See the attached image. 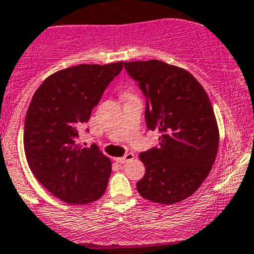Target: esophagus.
Instances as JSON below:
<instances>
[{
    "mask_svg": "<svg viewBox=\"0 0 254 254\" xmlns=\"http://www.w3.org/2000/svg\"><path fill=\"white\" fill-rule=\"evenodd\" d=\"M134 159V154L132 153H127V154L124 155V157H120V158H115V161L118 162V163H127V162H130Z\"/></svg>",
    "mask_w": 254,
    "mask_h": 254,
    "instance_id": "1",
    "label": "esophagus"
}]
</instances>
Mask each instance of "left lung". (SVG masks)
<instances>
[{"label":"left lung","instance_id":"1","mask_svg":"<svg viewBox=\"0 0 254 254\" xmlns=\"http://www.w3.org/2000/svg\"><path fill=\"white\" fill-rule=\"evenodd\" d=\"M124 68L145 97L148 130L161 132L158 145L139 154L145 175L138 192L158 204L185 200L205 181L218 153L209 97L191 73L164 62H124Z\"/></svg>","mask_w":254,"mask_h":254}]
</instances>
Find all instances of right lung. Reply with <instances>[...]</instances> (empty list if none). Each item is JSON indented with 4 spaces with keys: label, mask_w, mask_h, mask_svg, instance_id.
Returning a JSON list of instances; mask_svg holds the SVG:
<instances>
[{
    "label": "right lung",
    "mask_w": 254,
    "mask_h": 254,
    "mask_svg": "<svg viewBox=\"0 0 254 254\" xmlns=\"http://www.w3.org/2000/svg\"><path fill=\"white\" fill-rule=\"evenodd\" d=\"M123 69L111 64H79L48 77L34 93L24 125V149L40 184L67 204L83 205L104 195L111 162L79 135L93 107ZM84 131H88L84 130Z\"/></svg>",
    "instance_id": "obj_1"
}]
</instances>
